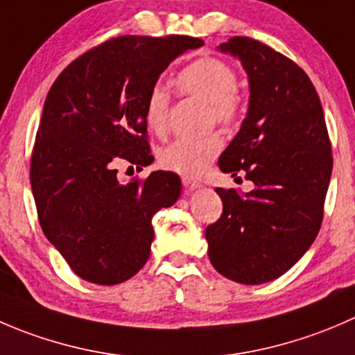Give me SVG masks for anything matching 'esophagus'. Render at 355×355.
I'll return each mask as SVG.
<instances>
[{"label":"esophagus","instance_id":"esophagus-1","mask_svg":"<svg viewBox=\"0 0 355 355\" xmlns=\"http://www.w3.org/2000/svg\"><path fill=\"white\" fill-rule=\"evenodd\" d=\"M182 186H184L186 191H195V189H198L202 184L196 181H191V179L188 178H182Z\"/></svg>","mask_w":355,"mask_h":355}]
</instances>
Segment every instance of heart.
<instances>
[{
    "mask_svg": "<svg viewBox=\"0 0 355 355\" xmlns=\"http://www.w3.org/2000/svg\"><path fill=\"white\" fill-rule=\"evenodd\" d=\"M176 86L182 96H191L209 103V119L219 124H236L241 115L238 94V76L233 67L219 58H200L179 70ZM169 94L166 87L155 84L145 100V121L150 131L164 136L169 129ZM223 148L219 135L203 138H184L171 143L159 153L164 169L186 178H198Z\"/></svg>",
    "mask_w": 355,
    "mask_h": 355,
    "instance_id": "b5f03b06",
    "label": "heart"
}]
</instances>
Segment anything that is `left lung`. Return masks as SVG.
Here are the masks:
<instances>
[{
    "mask_svg": "<svg viewBox=\"0 0 355 355\" xmlns=\"http://www.w3.org/2000/svg\"><path fill=\"white\" fill-rule=\"evenodd\" d=\"M241 60L250 83L248 114L219 159L255 188H216L223 214L205 230L214 268L243 285L285 275L319 233L333 169L321 101L307 73L279 51L245 36L219 46Z\"/></svg>",
    "mask_w": 355,
    "mask_h": 355,
    "instance_id": "1",
    "label": "left lung"
}]
</instances>
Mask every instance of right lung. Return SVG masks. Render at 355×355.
Instances as JSON below:
<instances>
[{
	"label": "right lung",
	"instance_id": "obj_1",
	"mask_svg": "<svg viewBox=\"0 0 355 355\" xmlns=\"http://www.w3.org/2000/svg\"><path fill=\"white\" fill-rule=\"evenodd\" d=\"M191 36H119L70 62L44 101L31 157L41 230L79 278L117 285L150 257L152 217L181 195L155 171L117 179L119 160L152 164L145 100L173 60L202 46Z\"/></svg>",
	"mask_w": 355,
	"mask_h": 355
}]
</instances>
